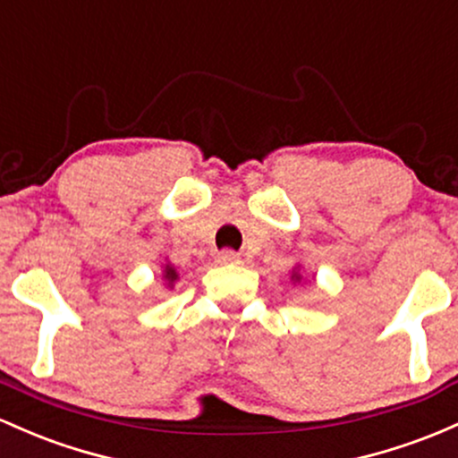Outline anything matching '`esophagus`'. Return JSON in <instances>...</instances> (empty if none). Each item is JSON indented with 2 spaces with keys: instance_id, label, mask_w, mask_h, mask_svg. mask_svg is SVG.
Listing matches in <instances>:
<instances>
[{
  "instance_id": "obj_1",
  "label": "esophagus",
  "mask_w": 458,
  "mask_h": 458,
  "mask_svg": "<svg viewBox=\"0 0 458 458\" xmlns=\"http://www.w3.org/2000/svg\"><path fill=\"white\" fill-rule=\"evenodd\" d=\"M217 263L221 265H233V263H241V256L233 250H224V252L217 254Z\"/></svg>"
}]
</instances>
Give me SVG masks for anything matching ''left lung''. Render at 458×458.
<instances>
[{
    "label": "left lung",
    "mask_w": 458,
    "mask_h": 458,
    "mask_svg": "<svg viewBox=\"0 0 458 458\" xmlns=\"http://www.w3.org/2000/svg\"><path fill=\"white\" fill-rule=\"evenodd\" d=\"M291 283L293 284H300V283H306L302 271H300V265L298 267H293V271H291Z\"/></svg>",
    "instance_id": "left-lung-1"
}]
</instances>
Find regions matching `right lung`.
<instances>
[{
    "label": "right lung",
    "instance_id": "obj_1",
    "mask_svg": "<svg viewBox=\"0 0 458 458\" xmlns=\"http://www.w3.org/2000/svg\"><path fill=\"white\" fill-rule=\"evenodd\" d=\"M160 278H163V283L167 289H172V286L175 284V280L180 278V274H178V269L169 263V260H165V263L160 265Z\"/></svg>",
    "mask_w": 458,
    "mask_h": 458
}]
</instances>
